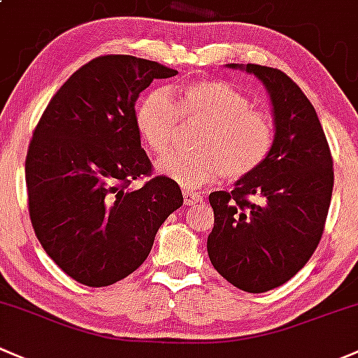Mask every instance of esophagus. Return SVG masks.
Segmentation results:
<instances>
[{
  "label": "esophagus",
  "instance_id": "1",
  "mask_svg": "<svg viewBox=\"0 0 358 358\" xmlns=\"http://www.w3.org/2000/svg\"><path fill=\"white\" fill-rule=\"evenodd\" d=\"M182 198H184V203L186 205H196L203 200L201 193H196V191H189V189L182 191Z\"/></svg>",
  "mask_w": 358,
  "mask_h": 358
}]
</instances>
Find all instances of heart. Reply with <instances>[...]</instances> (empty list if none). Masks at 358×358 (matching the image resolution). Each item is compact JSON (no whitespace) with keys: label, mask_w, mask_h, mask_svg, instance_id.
<instances>
[{"label":"heart","mask_w":358,"mask_h":358,"mask_svg":"<svg viewBox=\"0 0 358 358\" xmlns=\"http://www.w3.org/2000/svg\"><path fill=\"white\" fill-rule=\"evenodd\" d=\"M201 125L194 138L200 150H179L157 160L158 174L184 187L248 178L271 153L274 124L252 108L243 93L222 80L200 79L180 87L178 101L165 90L150 91L136 108V127L153 153H165L180 122Z\"/></svg>","instance_id":"b5f03b06"}]
</instances>
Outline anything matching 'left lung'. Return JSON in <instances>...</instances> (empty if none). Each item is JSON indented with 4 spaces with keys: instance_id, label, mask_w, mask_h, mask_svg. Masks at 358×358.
<instances>
[{
    "instance_id": "left-lung-1",
    "label": "left lung",
    "mask_w": 358,
    "mask_h": 358,
    "mask_svg": "<svg viewBox=\"0 0 358 358\" xmlns=\"http://www.w3.org/2000/svg\"><path fill=\"white\" fill-rule=\"evenodd\" d=\"M226 67L264 84L274 145L267 160L236 180L231 193L208 196L215 222L206 250L226 281L264 293L289 281L315 252L333 194V158L315 108L285 72L253 64Z\"/></svg>"
}]
</instances>
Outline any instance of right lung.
<instances>
[{
    "instance_id": "1",
    "label": "right lung",
    "mask_w": 358,
    "mask_h": 358,
    "mask_svg": "<svg viewBox=\"0 0 358 358\" xmlns=\"http://www.w3.org/2000/svg\"><path fill=\"white\" fill-rule=\"evenodd\" d=\"M178 70L106 55L69 77L44 110L25 160L32 227L51 260L80 285L110 286L152 252L162 224L182 205L176 180L150 176L136 110L153 79Z\"/></svg>"
}]
</instances>
